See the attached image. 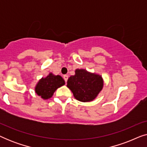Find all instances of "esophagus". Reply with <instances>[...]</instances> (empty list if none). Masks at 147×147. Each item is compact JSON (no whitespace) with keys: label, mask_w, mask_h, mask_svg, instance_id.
<instances>
[{"label":"esophagus","mask_w":147,"mask_h":147,"mask_svg":"<svg viewBox=\"0 0 147 147\" xmlns=\"http://www.w3.org/2000/svg\"><path fill=\"white\" fill-rule=\"evenodd\" d=\"M63 79H64V80H65V82L67 81V79H68V76H67V75H64L63 76Z\"/></svg>","instance_id":"34e87169"}]
</instances>
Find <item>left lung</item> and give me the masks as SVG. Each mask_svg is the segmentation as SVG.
I'll use <instances>...</instances> for the list:
<instances>
[{
    "label": "left lung",
    "mask_w": 147,
    "mask_h": 147,
    "mask_svg": "<svg viewBox=\"0 0 147 147\" xmlns=\"http://www.w3.org/2000/svg\"><path fill=\"white\" fill-rule=\"evenodd\" d=\"M104 80L102 76L85 69H76L75 75L67 80V87L74 98L82 102L93 101L102 91Z\"/></svg>",
    "instance_id": "8db88e82"
}]
</instances>
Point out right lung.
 Here are the masks:
<instances>
[{
	"instance_id": "obj_1",
	"label": "right lung",
	"mask_w": 147,
	"mask_h": 147,
	"mask_svg": "<svg viewBox=\"0 0 147 147\" xmlns=\"http://www.w3.org/2000/svg\"><path fill=\"white\" fill-rule=\"evenodd\" d=\"M65 85V81L59 75L49 73L45 78H41L35 87V93L43 100H47L53 96L55 90Z\"/></svg>"
}]
</instances>
